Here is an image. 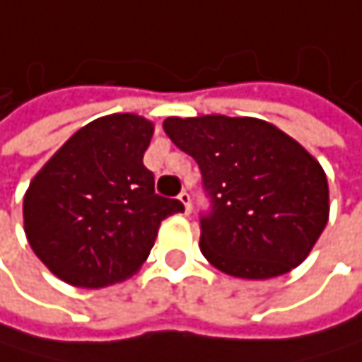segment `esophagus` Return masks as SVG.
Masks as SVG:
<instances>
[{"label":"esophagus","instance_id":"34e87169","mask_svg":"<svg viewBox=\"0 0 362 362\" xmlns=\"http://www.w3.org/2000/svg\"><path fill=\"white\" fill-rule=\"evenodd\" d=\"M177 199L185 204V210H187V214L193 210V202H191V193H189V191H182V193L177 195Z\"/></svg>","mask_w":362,"mask_h":362}]
</instances>
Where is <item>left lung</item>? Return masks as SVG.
Here are the masks:
<instances>
[{
    "mask_svg": "<svg viewBox=\"0 0 362 362\" xmlns=\"http://www.w3.org/2000/svg\"><path fill=\"white\" fill-rule=\"evenodd\" d=\"M169 139L195 158L210 212L199 249L225 274L272 279L296 268L328 221L322 165L257 117H167Z\"/></svg>",
    "mask_w": 362,
    "mask_h": 362,
    "instance_id": "1",
    "label": "left lung"
}]
</instances>
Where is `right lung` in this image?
Here are the masks:
<instances>
[{"label": "right lung", "instance_id": "1", "mask_svg": "<svg viewBox=\"0 0 362 362\" xmlns=\"http://www.w3.org/2000/svg\"><path fill=\"white\" fill-rule=\"evenodd\" d=\"M154 124L135 113L98 117L36 173L23 221L38 259L74 288H107L148 259L160 221L182 202L154 193L144 152Z\"/></svg>", "mask_w": 362, "mask_h": 362}]
</instances>
